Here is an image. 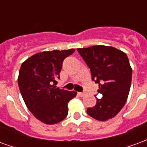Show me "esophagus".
<instances>
[{
	"label": "esophagus",
	"instance_id": "esophagus-1",
	"mask_svg": "<svg viewBox=\"0 0 147 147\" xmlns=\"http://www.w3.org/2000/svg\"><path fill=\"white\" fill-rule=\"evenodd\" d=\"M78 95L80 96V97H83V96L85 95V93H83V92H79V93H78Z\"/></svg>",
	"mask_w": 147,
	"mask_h": 147
}]
</instances>
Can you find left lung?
Masks as SVG:
<instances>
[{"mask_svg":"<svg viewBox=\"0 0 147 147\" xmlns=\"http://www.w3.org/2000/svg\"><path fill=\"white\" fill-rule=\"evenodd\" d=\"M90 69L92 80L99 84V94L93 108L87 113L100 121L117 115L125 105L130 91L132 69L125 53L112 46L94 45L77 49Z\"/></svg>","mask_w":147,"mask_h":147,"instance_id":"obj_1","label":"left lung"}]
</instances>
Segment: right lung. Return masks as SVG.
<instances>
[{
	"label": "right lung",
	"mask_w": 147,
	"mask_h": 147,
	"mask_svg": "<svg viewBox=\"0 0 147 147\" xmlns=\"http://www.w3.org/2000/svg\"><path fill=\"white\" fill-rule=\"evenodd\" d=\"M75 49L41 52L27 58L19 72L18 84L25 104L38 120L46 124L61 122L67 116V103L75 91L57 87L65 58Z\"/></svg>",
	"instance_id": "obj_1"
}]
</instances>
